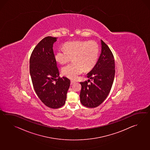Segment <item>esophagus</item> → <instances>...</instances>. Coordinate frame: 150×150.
Masks as SVG:
<instances>
[{
    "mask_svg": "<svg viewBox=\"0 0 150 150\" xmlns=\"http://www.w3.org/2000/svg\"><path fill=\"white\" fill-rule=\"evenodd\" d=\"M74 83H75V82H74V81H71V82H70V84H71V85H72V84H73Z\"/></svg>",
    "mask_w": 150,
    "mask_h": 150,
    "instance_id": "34e87169",
    "label": "esophagus"
}]
</instances>
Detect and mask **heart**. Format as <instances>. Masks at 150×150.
<instances>
[{"label": "heart", "instance_id": "heart-1", "mask_svg": "<svg viewBox=\"0 0 150 150\" xmlns=\"http://www.w3.org/2000/svg\"><path fill=\"white\" fill-rule=\"evenodd\" d=\"M64 48H59L55 54V59L60 64H66L73 57V62L62 68V73L70 79H76L84 70H90L98 59L99 48L93 41L67 42Z\"/></svg>", "mask_w": 150, "mask_h": 150}]
</instances>
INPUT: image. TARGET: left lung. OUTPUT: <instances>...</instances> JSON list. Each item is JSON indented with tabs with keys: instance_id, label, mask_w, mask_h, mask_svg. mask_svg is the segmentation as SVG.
I'll return each mask as SVG.
<instances>
[{
	"instance_id": "8db88e82",
	"label": "left lung",
	"mask_w": 150,
	"mask_h": 150,
	"mask_svg": "<svg viewBox=\"0 0 150 150\" xmlns=\"http://www.w3.org/2000/svg\"><path fill=\"white\" fill-rule=\"evenodd\" d=\"M102 50L98 60L93 69L87 74V77L92 81L80 82L81 90L80 101L88 108L99 106L110 93L115 77V60L111 51L101 40Z\"/></svg>"
}]
</instances>
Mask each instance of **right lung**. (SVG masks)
Wrapping results in <instances>:
<instances>
[{
	"label": "right lung",
	"instance_id": "obj_1",
	"mask_svg": "<svg viewBox=\"0 0 150 150\" xmlns=\"http://www.w3.org/2000/svg\"><path fill=\"white\" fill-rule=\"evenodd\" d=\"M57 38H43L34 48L30 61L34 90L42 103L52 109L59 108L65 104L70 83L67 77L59 76L53 49Z\"/></svg>",
	"mask_w": 150,
	"mask_h": 150
}]
</instances>
